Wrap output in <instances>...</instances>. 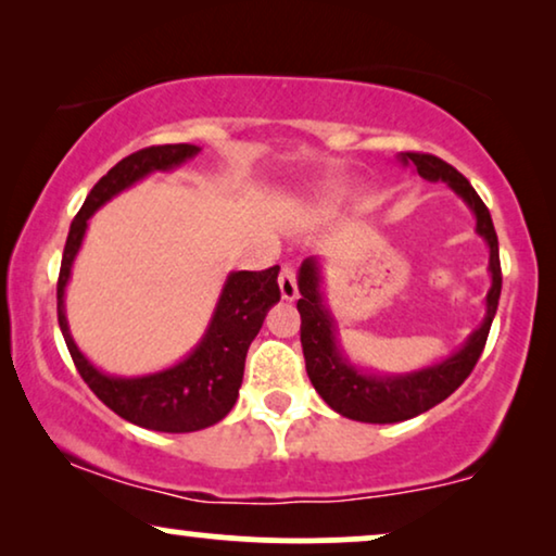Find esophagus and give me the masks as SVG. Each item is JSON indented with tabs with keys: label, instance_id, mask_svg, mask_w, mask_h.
I'll return each instance as SVG.
<instances>
[{
	"label": "esophagus",
	"instance_id": "esophagus-1",
	"mask_svg": "<svg viewBox=\"0 0 556 556\" xmlns=\"http://www.w3.org/2000/svg\"><path fill=\"white\" fill-rule=\"evenodd\" d=\"M278 286H280V295H283V301L299 299V283H295V270L291 265H283V268H280Z\"/></svg>",
	"mask_w": 556,
	"mask_h": 556
}]
</instances>
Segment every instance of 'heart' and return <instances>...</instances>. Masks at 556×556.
Instances as JSON below:
<instances>
[{"label": "heart", "mask_w": 556, "mask_h": 556, "mask_svg": "<svg viewBox=\"0 0 556 556\" xmlns=\"http://www.w3.org/2000/svg\"><path fill=\"white\" fill-rule=\"evenodd\" d=\"M333 204H337V197H333V194H324L321 200H318V207H321V210H331Z\"/></svg>", "instance_id": "heart-1"}]
</instances>
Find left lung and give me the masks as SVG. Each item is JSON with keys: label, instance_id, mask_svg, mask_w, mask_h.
<instances>
[{"label": "left lung", "instance_id": "obj_1", "mask_svg": "<svg viewBox=\"0 0 556 556\" xmlns=\"http://www.w3.org/2000/svg\"><path fill=\"white\" fill-rule=\"evenodd\" d=\"M405 166H415V172L428 181H445L476 215V232L489 245V270L491 288L485 295V316L478 329L470 333L458 352L445 356L443 362L430 367L405 371V375H377L367 371L349 359L339 344V329L329 306L324 301V276L318 257H306L299 268V306L301 314V346L306 356V371L311 384L321 394V400L333 413L359 422H402L409 417L428 413L466 382L481 356L485 339H489L493 316L498 308L501 295V263H498V238L493 230L491 212L485 207L470 181L458 169L445 164L432 154H415L405 151L397 156Z\"/></svg>", "mask_w": 556, "mask_h": 556}]
</instances>
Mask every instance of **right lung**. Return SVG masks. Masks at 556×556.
I'll use <instances>...</instances> for the list:
<instances>
[{"instance_id":"obj_1","label":"right lung","mask_w":556,"mask_h":556,"mask_svg":"<svg viewBox=\"0 0 556 556\" xmlns=\"http://www.w3.org/2000/svg\"><path fill=\"white\" fill-rule=\"evenodd\" d=\"M197 154H200V147L194 143H164V147H149L121 159L90 189L67 232L63 263H60L58 321L80 377L96 392V397L118 417L156 432L204 430L230 413L238 402L248 349L261 331L265 314L280 301V268L273 265L257 273L232 270L225 280L215 314L200 344L174 367L141 377H113L88 362V356L71 337L65 316V288L93 212L149 174L177 169Z\"/></svg>"}]
</instances>
